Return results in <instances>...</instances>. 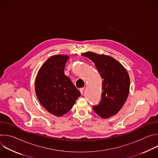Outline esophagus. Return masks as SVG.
Masks as SVG:
<instances>
[{"label": "esophagus", "instance_id": "obj_1", "mask_svg": "<svg viewBox=\"0 0 158 158\" xmlns=\"http://www.w3.org/2000/svg\"><path fill=\"white\" fill-rule=\"evenodd\" d=\"M84 87H82L80 89V92H81V94L82 95L83 93H84Z\"/></svg>", "mask_w": 158, "mask_h": 158}]
</instances>
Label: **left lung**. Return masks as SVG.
<instances>
[{
  "label": "left lung",
  "mask_w": 158,
  "mask_h": 158,
  "mask_svg": "<svg viewBox=\"0 0 158 158\" xmlns=\"http://www.w3.org/2000/svg\"><path fill=\"white\" fill-rule=\"evenodd\" d=\"M91 60L102 78V99L93 106L96 113L104 119L116 114L124 106L129 93L130 79L124 67L117 60L93 52L81 54Z\"/></svg>",
  "instance_id": "obj_1"
}]
</instances>
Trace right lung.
<instances>
[{"instance_id":"obj_1","label":"right lung","mask_w":158,"mask_h":158,"mask_svg":"<svg viewBox=\"0 0 158 158\" xmlns=\"http://www.w3.org/2000/svg\"><path fill=\"white\" fill-rule=\"evenodd\" d=\"M69 58L67 55L51 56L41 66L35 82L39 102L57 117L68 112L81 96L71 80L64 74L65 65Z\"/></svg>"}]
</instances>
